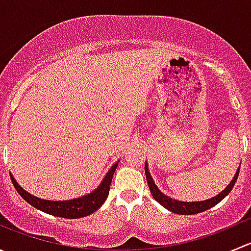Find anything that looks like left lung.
<instances>
[{
	"label": "left lung",
	"mask_w": 251,
	"mask_h": 251,
	"mask_svg": "<svg viewBox=\"0 0 251 251\" xmlns=\"http://www.w3.org/2000/svg\"><path fill=\"white\" fill-rule=\"evenodd\" d=\"M239 168H238L237 173H235L234 177L232 178V181L229 182L228 186L219 193L217 196L212 197V198L206 199V201H176V199L170 198V197L165 196L160 189L156 187L155 182L153 181V177L151 176V173H149L148 169V163L146 161V165H144V171H146V177H147V182H148L149 189H151V193L153 196V198L158 201L159 204L163 205L164 207L169 210V211L175 212V214H179V215H196L199 214V212H203L205 210L210 209V207L215 206L216 204H219L225 197L228 196L229 192L232 191V188L234 187L235 181L238 178V175H239Z\"/></svg>",
	"instance_id": "left-lung-1"
}]
</instances>
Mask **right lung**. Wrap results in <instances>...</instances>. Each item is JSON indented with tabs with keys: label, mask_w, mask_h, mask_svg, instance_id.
Returning <instances> with one entry per match:
<instances>
[{
	"label": "right lung",
	"mask_w": 251,
	"mask_h": 251,
	"mask_svg": "<svg viewBox=\"0 0 251 251\" xmlns=\"http://www.w3.org/2000/svg\"><path fill=\"white\" fill-rule=\"evenodd\" d=\"M118 164L119 160L109 169V171H108L104 178L100 182V184H98L95 191L86 194V196L69 199V201H46V199L37 198V197L32 196L29 192L23 189L18 184V182L12 174L11 178L14 188L17 189L20 197L30 205L36 207V209L41 210L46 214L53 215V216L64 217V219H80V217H85L93 214L96 210L102 206L105 199L108 198L111 179H113V175L115 173L116 168H118Z\"/></svg>",
	"instance_id": "add662e5"
}]
</instances>
